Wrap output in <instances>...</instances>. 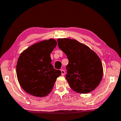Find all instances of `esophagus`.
<instances>
[{
    "label": "esophagus",
    "instance_id": "obj_1",
    "mask_svg": "<svg viewBox=\"0 0 121 121\" xmlns=\"http://www.w3.org/2000/svg\"><path fill=\"white\" fill-rule=\"evenodd\" d=\"M61 72H62V75L63 76L65 74V71L64 69H61Z\"/></svg>",
    "mask_w": 121,
    "mask_h": 121
}]
</instances>
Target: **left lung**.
I'll list each match as a JSON object with an SVG mask.
<instances>
[{
  "label": "left lung",
  "instance_id": "8db88e82",
  "mask_svg": "<svg viewBox=\"0 0 121 121\" xmlns=\"http://www.w3.org/2000/svg\"><path fill=\"white\" fill-rule=\"evenodd\" d=\"M58 46L67 56L66 79L70 88L80 94L95 90L100 83L103 67L96 52L75 39H58Z\"/></svg>",
  "mask_w": 121,
  "mask_h": 121
}]
</instances>
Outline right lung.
Instances as JSON below:
<instances>
[{"label": "right lung", "instance_id": "obj_1", "mask_svg": "<svg viewBox=\"0 0 121 121\" xmlns=\"http://www.w3.org/2000/svg\"><path fill=\"white\" fill-rule=\"evenodd\" d=\"M53 39L43 40L26 49L21 53L16 65L19 83L25 92L42 97L52 91L61 71L51 64L50 54L56 47Z\"/></svg>", "mask_w": 121, "mask_h": 121}]
</instances>
